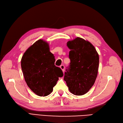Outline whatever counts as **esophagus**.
Returning <instances> with one entry per match:
<instances>
[{"label":"esophagus","mask_w":123,"mask_h":123,"mask_svg":"<svg viewBox=\"0 0 123 123\" xmlns=\"http://www.w3.org/2000/svg\"><path fill=\"white\" fill-rule=\"evenodd\" d=\"M60 68H61V69L62 70L63 72H64V68H65V67H64V65H61L60 66Z\"/></svg>","instance_id":"esophagus-1"}]
</instances>
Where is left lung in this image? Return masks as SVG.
<instances>
[{"instance_id": "obj_1", "label": "left lung", "mask_w": 123, "mask_h": 123, "mask_svg": "<svg viewBox=\"0 0 123 123\" xmlns=\"http://www.w3.org/2000/svg\"><path fill=\"white\" fill-rule=\"evenodd\" d=\"M70 66L66 70L64 80L74 95L86 93L95 82L98 72L99 57L94 47L80 37L68 41Z\"/></svg>"}]
</instances>
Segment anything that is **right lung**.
<instances>
[{
  "instance_id": "add662e5",
  "label": "right lung",
  "mask_w": 123,
  "mask_h": 123,
  "mask_svg": "<svg viewBox=\"0 0 123 123\" xmlns=\"http://www.w3.org/2000/svg\"><path fill=\"white\" fill-rule=\"evenodd\" d=\"M55 62V56L50 51L49 44L43 39L36 41L22 56L21 68L25 80L37 95H49L59 77L63 76L61 69L56 67Z\"/></svg>"
}]
</instances>
